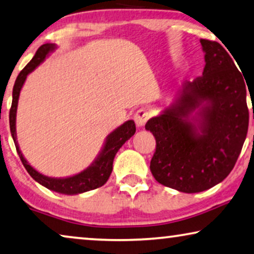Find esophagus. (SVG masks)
Listing matches in <instances>:
<instances>
[{
  "label": "esophagus",
  "instance_id": "obj_1",
  "mask_svg": "<svg viewBox=\"0 0 254 254\" xmlns=\"http://www.w3.org/2000/svg\"><path fill=\"white\" fill-rule=\"evenodd\" d=\"M149 116H150L149 112L147 111L146 108H140L134 115V121H135V124H137V127H142L143 126H145L146 122L149 119Z\"/></svg>",
  "mask_w": 254,
  "mask_h": 254
}]
</instances>
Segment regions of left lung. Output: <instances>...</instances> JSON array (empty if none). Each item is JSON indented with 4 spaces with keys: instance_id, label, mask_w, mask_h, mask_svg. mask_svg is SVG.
Returning <instances> with one entry per match:
<instances>
[{
    "instance_id": "1",
    "label": "left lung",
    "mask_w": 254,
    "mask_h": 254,
    "mask_svg": "<svg viewBox=\"0 0 254 254\" xmlns=\"http://www.w3.org/2000/svg\"><path fill=\"white\" fill-rule=\"evenodd\" d=\"M200 44L202 76L183 84L175 101L145 127L156 139L154 178L188 194L210 189L229 175L249 127L247 86L234 57L214 41Z\"/></svg>"
}]
</instances>
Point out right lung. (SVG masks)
Segmentation results:
<instances>
[{
  "mask_svg": "<svg viewBox=\"0 0 254 254\" xmlns=\"http://www.w3.org/2000/svg\"><path fill=\"white\" fill-rule=\"evenodd\" d=\"M57 45L54 43H47L41 45L39 50L36 51L35 56L33 57V59L19 73L16 82H14L12 91V105H11L9 114L10 131L14 141V145H16L19 157H20L22 164H24L25 169L27 170L29 176L34 180L37 181V183L42 185L45 188L59 192V194L76 195L92 190V189L99 188L106 184V181L108 180V178L112 173L113 162H114L115 155L121 147L126 143V141H127L135 133V124L132 120L127 121L122 126L115 128L112 133H109L105 140L104 147L101 148L100 153L98 154L96 160L93 161V163L89 165L85 170H83L82 172L77 173V175L67 178H51L42 175V173L36 171L33 166H30V164L24 157V155H22L17 141L16 116L19 94H20L22 85H24L26 78H27V75L32 73L40 64H42L45 58L52 51H55Z\"/></svg>",
  "mask_w": 254,
  "mask_h": 254,
  "instance_id": "obj_1",
  "label": "right lung"
}]
</instances>
